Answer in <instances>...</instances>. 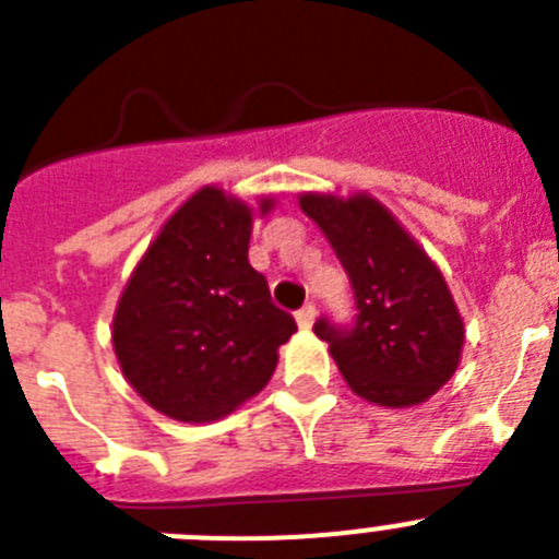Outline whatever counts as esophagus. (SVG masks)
Masks as SVG:
<instances>
[{"label": "esophagus", "mask_w": 559, "mask_h": 559, "mask_svg": "<svg viewBox=\"0 0 559 559\" xmlns=\"http://www.w3.org/2000/svg\"><path fill=\"white\" fill-rule=\"evenodd\" d=\"M313 322H316V308H313V305H305L302 310H296V324H299V328L310 330V328H313Z\"/></svg>", "instance_id": "esophagus-1"}]
</instances>
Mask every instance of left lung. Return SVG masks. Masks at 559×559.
<instances>
[{"mask_svg":"<svg viewBox=\"0 0 559 559\" xmlns=\"http://www.w3.org/2000/svg\"><path fill=\"white\" fill-rule=\"evenodd\" d=\"M299 206L333 246L355 294V328L319 319L335 367L358 397L412 408L445 386L462 360L464 322L426 249L369 192H302Z\"/></svg>","mask_w":559,"mask_h":559,"instance_id":"1","label":"left lung"}]
</instances>
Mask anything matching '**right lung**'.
Here are the masks:
<instances>
[{"label": "right lung", "instance_id": "1", "mask_svg": "<svg viewBox=\"0 0 559 559\" xmlns=\"http://www.w3.org/2000/svg\"><path fill=\"white\" fill-rule=\"evenodd\" d=\"M274 199H257L260 218ZM254 206L221 187L195 190L153 237L114 310L111 344L147 406L212 423L260 394L276 349L296 333L249 263Z\"/></svg>", "mask_w": 559, "mask_h": 559}]
</instances>
